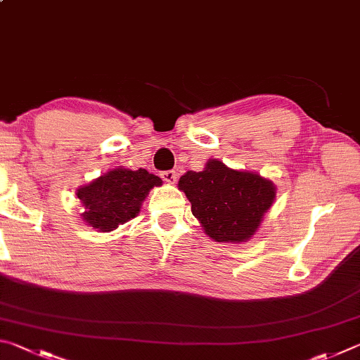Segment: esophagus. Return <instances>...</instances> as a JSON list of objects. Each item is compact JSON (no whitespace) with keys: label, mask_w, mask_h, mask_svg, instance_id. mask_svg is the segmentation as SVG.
I'll use <instances>...</instances> for the list:
<instances>
[{"label":"esophagus","mask_w":360,"mask_h":360,"mask_svg":"<svg viewBox=\"0 0 360 360\" xmlns=\"http://www.w3.org/2000/svg\"><path fill=\"white\" fill-rule=\"evenodd\" d=\"M161 179L166 181V184L174 185L175 181H176V179H179V174H176L175 170H166V172L161 174Z\"/></svg>","instance_id":"esophagus-1"}]
</instances>
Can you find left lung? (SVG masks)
I'll return each instance as SVG.
<instances>
[{"label": "left lung", "mask_w": 360, "mask_h": 360, "mask_svg": "<svg viewBox=\"0 0 360 360\" xmlns=\"http://www.w3.org/2000/svg\"><path fill=\"white\" fill-rule=\"evenodd\" d=\"M179 190L191 202L193 215L205 234L221 243L248 242L276 198L272 180L231 169L215 158L200 172L188 170L181 175Z\"/></svg>", "instance_id": "obj_1"}]
</instances>
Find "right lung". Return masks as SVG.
I'll return each instance as SVG.
<instances>
[{"mask_svg":"<svg viewBox=\"0 0 360 360\" xmlns=\"http://www.w3.org/2000/svg\"><path fill=\"white\" fill-rule=\"evenodd\" d=\"M161 185L160 176L145 169L118 166L107 170L75 193L84 207L82 221L98 232L115 231L120 224L137 217L151 188Z\"/></svg>","mask_w":360,"mask_h":360,"instance_id":"right-lung-1","label":"right lung"}]
</instances>
